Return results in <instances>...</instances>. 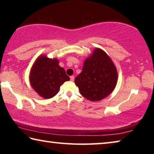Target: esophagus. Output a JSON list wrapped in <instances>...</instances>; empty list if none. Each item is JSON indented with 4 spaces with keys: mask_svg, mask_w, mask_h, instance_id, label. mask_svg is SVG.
I'll use <instances>...</instances> for the list:
<instances>
[{
    "mask_svg": "<svg viewBox=\"0 0 154 154\" xmlns=\"http://www.w3.org/2000/svg\"><path fill=\"white\" fill-rule=\"evenodd\" d=\"M70 79H71V81H72V82H73L74 79H75V77L73 76V75H72V76L70 77Z\"/></svg>",
    "mask_w": 154,
    "mask_h": 154,
    "instance_id": "obj_1",
    "label": "esophagus"
}]
</instances>
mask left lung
Wrapping results in <instances>:
<instances>
[{"label":"left lung","instance_id":"left-lung-1","mask_svg":"<svg viewBox=\"0 0 154 154\" xmlns=\"http://www.w3.org/2000/svg\"><path fill=\"white\" fill-rule=\"evenodd\" d=\"M118 82L116 67L107 54L96 48L85 59L82 71L75 83L80 94L91 101H98L113 92Z\"/></svg>","mask_w":154,"mask_h":154}]
</instances>
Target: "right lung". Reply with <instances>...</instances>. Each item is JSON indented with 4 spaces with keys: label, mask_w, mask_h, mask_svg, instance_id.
<instances>
[{
    "label": "right lung",
    "mask_w": 154,
    "mask_h": 154,
    "mask_svg": "<svg viewBox=\"0 0 154 154\" xmlns=\"http://www.w3.org/2000/svg\"><path fill=\"white\" fill-rule=\"evenodd\" d=\"M30 82L35 92L44 98L57 94L60 85L70 79L56 58L41 55L35 62L30 72Z\"/></svg>",
    "instance_id": "add662e5"
}]
</instances>
